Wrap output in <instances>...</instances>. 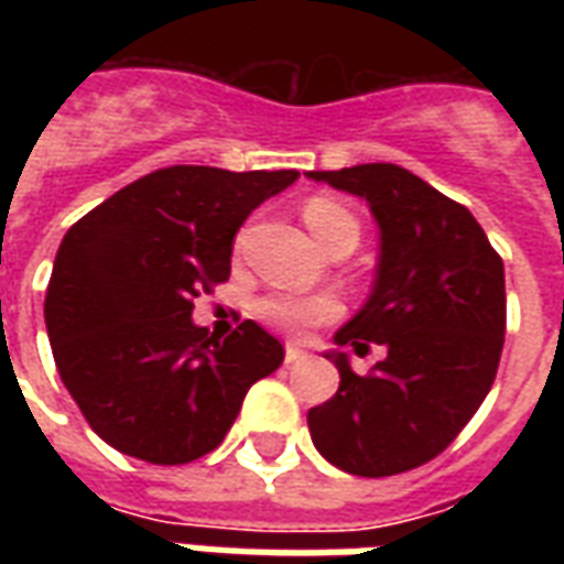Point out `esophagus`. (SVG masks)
Listing matches in <instances>:
<instances>
[{
	"instance_id": "34e87169",
	"label": "esophagus",
	"mask_w": 564,
	"mask_h": 564,
	"mask_svg": "<svg viewBox=\"0 0 564 564\" xmlns=\"http://www.w3.org/2000/svg\"><path fill=\"white\" fill-rule=\"evenodd\" d=\"M305 350L299 347V344H286V354H283V359H286V366H295V362H302L305 359Z\"/></svg>"
}]
</instances>
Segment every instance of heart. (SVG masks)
<instances>
[{
  "label": "heart",
  "instance_id": "heart-1",
  "mask_svg": "<svg viewBox=\"0 0 564 564\" xmlns=\"http://www.w3.org/2000/svg\"><path fill=\"white\" fill-rule=\"evenodd\" d=\"M302 217H305V226L317 238V245L323 250L335 245V241H341V238L359 241V220H356V214L347 205H341V202H335V198H307L305 208H302ZM253 311H257V317L262 323H269L271 329L299 335V332L311 329V326H319V323H329V319L338 317L341 305L332 295L269 293L259 299Z\"/></svg>",
  "mask_w": 564,
  "mask_h": 564
}]
</instances>
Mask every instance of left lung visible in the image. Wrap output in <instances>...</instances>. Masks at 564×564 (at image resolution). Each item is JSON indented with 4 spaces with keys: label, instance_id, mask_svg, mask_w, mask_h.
Listing matches in <instances>:
<instances>
[{
    "label": "left lung",
    "instance_id": "obj_1",
    "mask_svg": "<svg viewBox=\"0 0 564 564\" xmlns=\"http://www.w3.org/2000/svg\"><path fill=\"white\" fill-rule=\"evenodd\" d=\"M307 177L366 198L378 220L375 286L335 344L387 350L368 375H356L341 350L326 354L341 387L307 411L311 441L356 477L411 471L444 453L492 390L508 317L505 262L471 210L402 165Z\"/></svg>",
    "mask_w": 564,
    "mask_h": 564
}]
</instances>
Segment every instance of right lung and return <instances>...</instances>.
Returning a JSON list of instances; mask_svg holds the SVG:
<instances>
[{
	"label": "right lung",
	"instance_id": "1",
	"mask_svg": "<svg viewBox=\"0 0 564 564\" xmlns=\"http://www.w3.org/2000/svg\"><path fill=\"white\" fill-rule=\"evenodd\" d=\"M299 172L172 165L117 189L56 250L44 323L56 371L93 432L150 465L220 447L247 390L283 347L245 319L229 338L193 323V299L229 281L250 210Z\"/></svg>",
	"mask_w": 564,
	"mask_h": 564
}]
</instances>
